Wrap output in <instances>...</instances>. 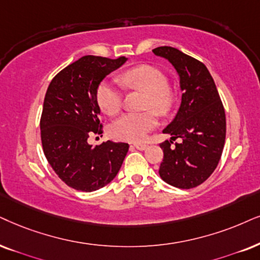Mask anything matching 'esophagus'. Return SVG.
<instances>
[{
	"instance_id": "esophagus-1",
	"label": "esophagus",
	"mask_w": 260,
	"mask_h": 260,
	"mask_svg": "<svg viewBox=\"0 0 260 260\" xmlns=\"http://www.w3.org/2000/svg\"><path fill=\"white\" fill-rule=\"evenodd\" d=\"M134 147H136V149H138V150H140V151H144V150L147 149V145H146V144H134Z\"/></svg>"
}]
</instances>
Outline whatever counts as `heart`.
Returning <instances> with one entry per match:
<instances>
[{"mask_svg": "<svg viewBox=\"0 0 260 260\" xmlns=\"http://www.w3.org/2000/svg\"><path fill=\"white\" fill-rule=\"evenodd\" d=\"M120 84L124 87L136 88L146 93L145 109H153L166 115L172 109L174 93L167 86L168 81L163 72L153 66L143 64L124 72L119 77ZM98 106L107 115L117 114L122 106V92L110 81H102L97 88ZM158 124L157 115L153 111L127 113L111 124V136L119 140L139 143L145 139L147 133Z\"/></svg>", "mask_w": 260, "mask_h": 260, "instance_id": "b5f03b06", "label": "heart"}]
</instances>
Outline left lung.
Segmentation results:
<instances>
[{
    "label": "left lung",
    "mask_w": 260,
    "mask_h": 260,
    "mask_svg": "<svg viewBox=\"0 0 260 260\" xmlns=\"http://www.w3.org/2000/svg\"><path fill=\"white\" fill-rule=\"evenodd\" d=\"M152 51L172 63L182 92L175 117L163 129L172 138L159 145L164 157L158 173L169 185L189 189L205 181L221 159L225 141L224 109L205 64L176 48L158 47ZM177 137L182 143L172 147Z\"/></svg>",
    "instance_id": "obj_1"
}]
</instances>
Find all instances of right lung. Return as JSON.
<instances>
[{
  "label": "right lung",
  "instance_id": "add662e5",
  "mask_svg": "<svg viewBox=\"0 0 260 260\" xmlns=\"http://www.w3.org/2000/svg\"><path fill=\"white\" fill-rule=\"evenodd\" d=\"M127 57L116 60L83 56L51 80L41 119L42 145L49 164L72 188L92 192L113 181L129 145L108 140L87 143L91 132L102 133L97 88Z\"/></svg>",
  "mask_w": 260,
  "mask_h": 260
}]
</instances>
